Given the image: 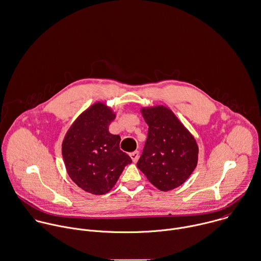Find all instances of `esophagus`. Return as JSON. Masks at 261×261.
Listing matches in <instances>:
<instances>
[{"label":"esophagus","instance_id":"1","mask_svg":"<svg viewBox=\"0 0 261 261\" xmlns=\"http://www.w3.org/2000/svg\"><path fill=\"white\" fill-rule=\"evenodd\" d=\"M129 156H130V158H132V160H133L134 162H137L138 159H139V152H138V151L132 152V153L129 154Z\"/></svg>","mask_w":261,"mask_h":261}]
</instances>
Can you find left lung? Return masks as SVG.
Listing matches in <instances>:
<instances>
[{
	"mask_svg": "<svg viewBox=\"0 0 261 261\" xmlns=\"http://www.w3.org/2000/svg\"><path fill=\"white\" fill-rule=\"evenodd\" d=\"M143 116L149 129L137 166L158 189H174L183 184L196 167V142L166 107L143 109Z\"/></svg>",
	"mask_w": 261,
	"mask_h": 261,
	"instance_id": "8db88e82",
	"label": "left lung"
}]
</instances>
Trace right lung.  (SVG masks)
<instances>
[{
    "mask_svg": "<svg viewBox=\"0 0 261 261\" xmlns=\"http://www.w3.org/2000/svg\"><path fill=\"white\" fill-rule=\"evenodd\" d=\"M115 118L102 103H95L70 127L63 142V157L72 180L92 194H104L116 183L130 157L119 149L120 137L108 132Z\"/></svg>",
    "mask_w": 261,
    "mask_h": 261,
    "instance_id": "right-lung-1",
    "label": "right lung"
}]
</instances>
